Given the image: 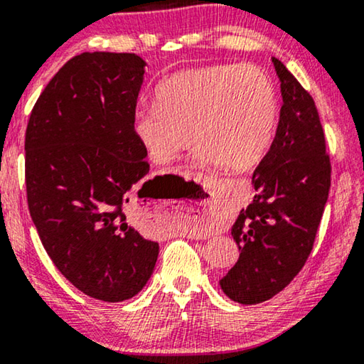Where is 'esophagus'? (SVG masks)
<instances>
[{
	"mask_svg": "<svg viewBox=\"0 0 364 364\" xmlns=\"http://www.w3.org/2000/svg\"><path fill=\"white\" fill-rule=\"evenodd\" d=\"M213 209H214V200H200V203H198L196 205H194V213H198L199 217H203V219H205V217H209L210 214H213Z\"/></svg>",
	"mask_w": 364,
	"mask_h": 364,
	"instance_id": "34e87169",
	"label": "esophagus"
}]
</instances>
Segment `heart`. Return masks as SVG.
<instances>
[{
	"label": "heart",
	"mask_w": 364,
	"mask_h": 364,
	"mask_svg": "<svg viewBox=\"0 0 364 364\" xmlns=\"http://www.w3.org/2000/svg\"><path fill=\"white\" fill-rule=\"evenodd\" d=\"M159 106H140L134 134L156 165L176 160L191 144L198 159L227 171L257 166L273 140L278 93L253 65L217 63L173 73L156 86Z\"/></svg>",
	"instance_id": "obj_1"
}]
</instances>
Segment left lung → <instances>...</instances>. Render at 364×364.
<instances>
[{
    "label": "left lung",
    "mask_w": 364,
    "mask_h": 364,
    "mask_svg": "<svg viewBox=\"0 0 364 364\" xmlns=\"http://www.w3.org/2000/svg\"><path fill=\"white\" fill-rule=\"evenodd\" d=\"M283 106L268 154L253 173L255 198L232 227L240 257L220 279L238 304L271 299L312 252L330 189V156L312 96L278 58Z\"/></svg>",
    "instance_id": "obj_1"
}]
</instances>
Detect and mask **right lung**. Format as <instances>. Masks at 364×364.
<instances>
[{
	"mask_svg": "<svg viewBox=\"0 0 364 364\" xmlns=\"http://www.w3.org/2000/svg\"><path fill=\"white\" fill-rule=\"evenodd\" d=\"M145 62L135 53L83 52L58 70L26 129V193L57 269L105 302L134 297L154 273L159 243L135 227L147 186L134 114Z\"/></svg>",
	"mask_w": 364,
	"mask_h": 364,
	"instance_id": "right-lung-1",
	"label": "right lung"
}]
</instances>
